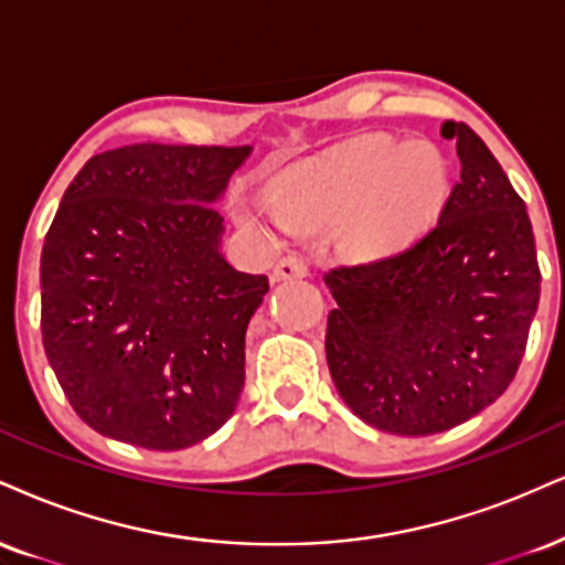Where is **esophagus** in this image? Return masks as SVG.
I'll list each match as a JSON object with an SVG mask.
<instances>
[{
  "label": "esophagus",
  "instance_id": "1",
  "mask_svg": "<svg viewBox=\"0 0 565 565\" xmlns=\"http://www.w3.org/2000/svg\"><path fill=\"white\" fill-rule=\"evenodd\" d=\"M308 276V263L300 255H287L278 260L274 268V281H287V278H305Z\"/></svg>",
  "mask_w": 565,
  "mask_h": 565
}]
</instances>
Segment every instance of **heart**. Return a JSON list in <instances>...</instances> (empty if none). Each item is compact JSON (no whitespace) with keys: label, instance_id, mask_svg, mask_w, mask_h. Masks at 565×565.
I'll return each mask as SVG.
<instances>
[{"label":"heart","instance_id":"obj_1","mask_svg":"<svg viewBox=\"0 0 565 565\" xmlns=\"http://www.w3.org/2000/svg\"><path fill=\"white\" fill-rule=\"evenodd\" d=\"M447 189V162L429 141L403 147L392 136H365L337 158L291 175L274 217L300 231L339 226L344 255L382 260L429 226Z\"/></svg>","mask_w":565,"mask_h":565}]
</instances>
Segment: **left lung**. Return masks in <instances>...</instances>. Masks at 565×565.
<instances>
[{"instance_id":"obj_1","label":"left lung","mask_w":565,"mask_h":565,"mask_svg":"<svg viewBox=\"0 0 565 565\" xmlns=\"http://www.w3.org/2000/svg\"><path fill=\"white\" fill-rule=\"evenodd\" d=\"M460 158L437 226L403 253L326 274V360L365 424L426 437L492 405L519 371L540 305L526 205L489 147L445 120Z\"/></svg>"}]
</instances>
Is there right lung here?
<instances>
[{
	"label": "right lung",
	"instance_id": "1",
	"mask_svg": "<svg viewBox=\"0 0 565 565\" xmlns=\"http://www.w3.org/2000/svg\"><path fill=\"white\" fill-rule=\"evenodd\" d=\"M244 158L249 147H118L65 189L42 249V339L94 431L183 450L234 416L268 291L221 255L215 200Z\"/></svg>",
	"mask_w": 565,
	"mask_h": 565
}]
</instances>
